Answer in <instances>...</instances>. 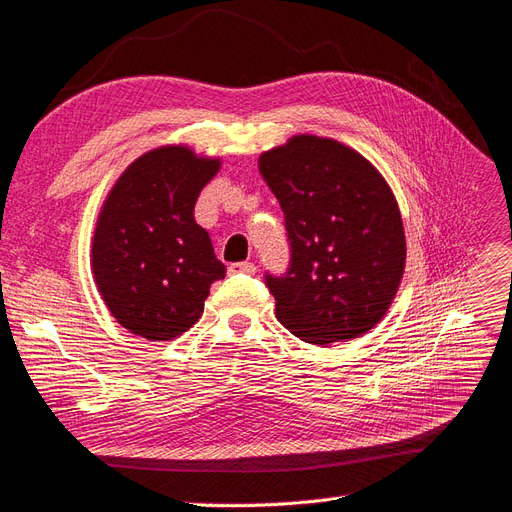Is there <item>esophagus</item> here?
I'll list each match as a JSON object with an SVG mask.
<instances>
[{"label":"esophagus","mask_w":512,"mask_h":512,"mask_svg":"<svg viewBox=\"0 0 512 512\" xmlns=\"http://www.w3.org/2000/svg\"><path fill=\"white\" fill-rule=\"evenodd\" d=\"M229 273L231 275H237V273L254 275L256 273V264L254 262H233V264H229Z\"/></svg>","instance_id":"esophagus-1"}]
</instances>
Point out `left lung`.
<instances>
[{"label": "left lung", "mask_w": 512, "mask_h": 512, "mask_svg": "<svg viewBox=\"0 0 512 512\" xmlns=\"http://www.w3.org/2000/svg\"><path fill=\"white\" fill-rule=\"evenodd\" d=\"M258 168L290 241L288 271L264 275L281 325L319 346L370 332L405 269L403 222L386 180L357 151L311 134L262 153Z\"/></svg>", "instance_id": "8db88e82"}]
</instances>
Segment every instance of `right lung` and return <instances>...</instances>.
I'll return each mask as SVG.
<instances>
[{
  "label": "right lung",
  "mask_w": 512,
  "mask_h": 512,
  "mask_svg": "<svg viewBox=\"0 0 512 512\" xmlns=\"http://www.w3.org/2000/svg\"><path fill=\"white\" fill-rule=\"evenodd\" d=\"M220 159L159 147L132 161L100 210L92 271L111 315L136 336L172 340L201 317L227 267L195 222L201 189Z\"/></svg>",
  "instance_id": "obj_1"
}]
</instances>
